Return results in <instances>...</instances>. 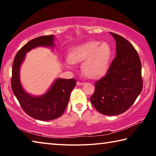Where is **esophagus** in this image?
Listing matches in <instances>:
<instances>
[{"label":"esophagus","mask_w":156,"mask_h":156,"mask_svg":"<svg viewBox=\"0 0 156 156\" xmlns=\"http://www.w3.org/2000/svg\"><path fill=\"white\" fill-rule=\"evenodd\" d=\"M84 83H83V82H79V81H78L77 82V84L78 85H83Z\"/></svg>","instance_id":"obj_1"}]
</instances>
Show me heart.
<instances>
[{"label":"heart","instance_id":"b5f03b06","mask_svg":"<svg viewBox=\"0 0 156 156\" xmlns=\"http://www.w3.org/2000/svg\"><path fill=\"white\" fill-rule=\"evenodd\" d=\"M112 49L106 42L91 41L73 47L70 50L65 64L72 67L73 63L82 62L81 69L84 75L96 78L104 74L107 69Z\"/></svg>","mask_w":156,"mask_h":156}]
</instances>
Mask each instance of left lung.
I'll list each match as a JSON object with an SVG mask.
<instances>
[{
  "mask_svg": "<svg viewBox=\"0 0 156 156\" xmlns=\"http://www.w3.org/2000/svg\"><path fill=\"white\" fill-rule=\"evenodd\" d=\"M116 42V56L104 76L95 82L91 102L98 112L107 115L125 112L143 87L138 52L122 36L110 32Z\"/></svg>",
  "mask_w": 156,
  "mask_h": 156,
  "instance_id": "1",
  "label": "left lung"
}]
</instances>
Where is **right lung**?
Masks as SVG:
<instances>
[{
	"mask_svg": "<svg viewBox=\"0 0 156 156\" xmlns=\"http://www.w3.org/2000/svg\"><path fill=\"white\" fill-rule=\"evenodd\" d=\"M54 35L43 36L26 43L16 55L12 65L11 84L13 93L23 110L34 119L51 120L59 118L67 106L70 94L75 87L74 78L56 80L49 90L40 97H34L25 92L19 79V69L26 53L38 46L54 47Z\"/></svg>",
	"mask_w": 156,
	"mask_h": 156,
	"instance_id": "1",
	"label": "right lung"
}]
</instances>
